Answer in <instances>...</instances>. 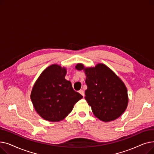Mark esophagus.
Wrapping results in <instances>:
<instances>
[{
    "label": "esophagus",
    "instance_id": "esophagus-1",
    "mask_svg": "<svg viewBox=\"0 0 154 154\" xmlns=\"http://www.w3.org/2000/svg\"><path fill=\"white\" fill-rule=\"evenodd\" d=\"M79 93L81 94L83 97H84V91L83 90H80L79 91Z\"/></svg>",
    "mask_w": 154,
    "mask_h": 154
}]
</instances>
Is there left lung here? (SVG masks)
I'll return each instance as SVG.
<instances>
[{
  "instance_id": "obj_1",
  "label": "left lung",
  "mask_w": 154,
  "mask_h": 154,
  "mask_svg": "<svg viewBox=\"0 0 154 154\" xmlns=\"http://www.w3.org/2000/svg\"><path fill=\"white\" fill-rule=\"evenodd\" d=\"M75 68L85 70L87 86L85 99L95 117L110 122L123 114L128 104L127 90L114 72L102 63L91 68L78 63Z\"/></svg>"
}]
</instances>
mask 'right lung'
Here are the masks:
<instances>
[{
    "label": "right lung",
    "mask_w": 154,
    "mask_h": 154,
    "mask_svg": "<svg viewBox=\"0 0 154 154\" xmlns=\"http://www.w3.org/2000/svg\"><path fill=\"white\" fill-rule=\"evenodd\" d=\"M66 72L65 68L52 65L42 72L32 88V103L45 120L51 122L62 120L71 112L74 104L83 97L65 79Z\"/></svg>",
    "instance_id": "obj_1"
}]
</instances>
